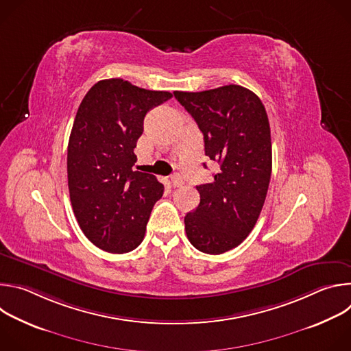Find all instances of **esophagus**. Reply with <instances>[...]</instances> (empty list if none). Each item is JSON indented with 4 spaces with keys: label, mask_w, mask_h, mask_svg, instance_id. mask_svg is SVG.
<instances>
[{
    "label": "esophagus",
    "mask_w": 351,
    "mask_h": 351,
    "mask_svg": "<svg viewBox=\"0 0 351 351\" xmlns=\"http://www.w3.org/2000/svg\"><path fill=\"white\" fill-rule=\"evenodd\" d=\"M171 183L175 186V187H180L184 182H183V178L179 175V173H173L171 176Z\"/></svg>",
    "instance_id": "esophagus-1"
}]
</instances>
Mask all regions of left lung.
I'll return each mask as SVG.
<instances>
[{
  "label": "left lung",
  "instance_id": "left-lung-1",
  "mask_svg": "<svg viewBox=\"0 0 351 351\" xmlns=\"http://www.w3.org/2000/svg\"><path fill=\"white\" fill-rule=\"evenodd\" d=\"M173 94L203 132L206 156L219 165L211 183L197 186L199 204L184 217L186 234L199 252L222 254L253 230L265 202L272 171L268 115L258 95L239 84Z\"/></svg>",
  "mask_w": 351,
  "mask_h": 351
}]
</instances>
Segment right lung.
<instances>
[{
  "mask_svg": "<svg viewBox=\"0 0 351 351\" xmlns=\"http://www.w3.org/2000/svg\"><path fill=\"white\" fill-rule=\"evenodd\" d=\"M172 97L123 79L97 82L79 106L68 144L71 203L84 236L108 253H129L144 239L164 186L134 171L145 114Z\"/></svg>",
  "mask_w": 351,
  "mask_h": 351,
  "instance_id": "obj_1",
  "label": "right lung"
}]
</instances>
